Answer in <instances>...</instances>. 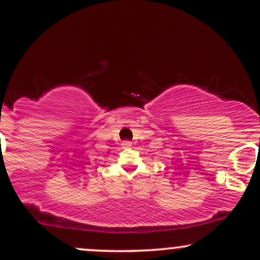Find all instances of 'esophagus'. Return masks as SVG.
Here are the masks:
<instances>
[{
	"instance_id": "obj_1",
	"label": "esophagus",
	"mask_w": 260,
	"mask_h": 260,
	"mask_svg": "<svg viewBox=\"0 0 260 260\" xmlns=\"http://www.w3.org/2000/svg\"><path fill=\"white\" fill-rule=\"evenodd\" d=\"M133 147V144H131L130 141H124L122 143V148L123 149H127V148H131Z\"/></svg>"
}]
</instances>
